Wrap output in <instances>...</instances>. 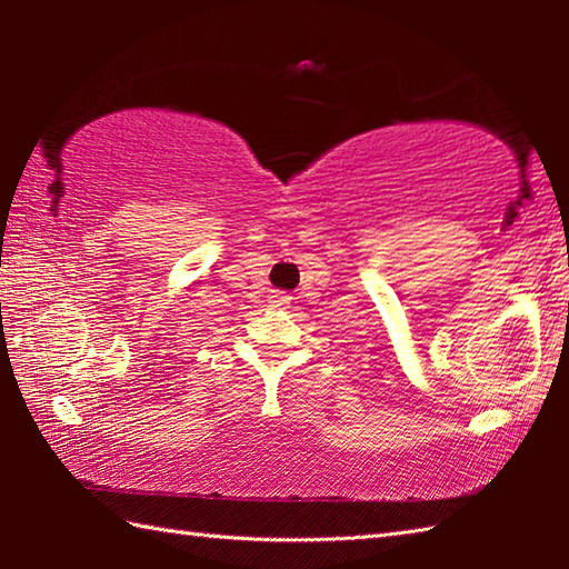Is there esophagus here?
<instances>
[{
  "mask_svg": "<svg viewBox=\"0 0 569 569\" xmlns=\"http://www.w3.org/2000/svg\"><path fill=\"white\" fill-rule=\"evenodd\" d=\"M269 303H271V308H288V303H291V296L281 293V291H273L269 296Z\"/></svg>",
  "mask_w": 569,
  "mask_h": 569,
  "instance_id": "obj_1",
  "label": "esophagus"
}]
</instances>
